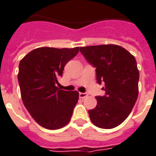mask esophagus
Wrapping results in <instances>:
<instances>
[{
  "mask_svg": "<svg viewBox=\"0 0 156 156\" xmlns=\"http://www.w3.org/2000/svg\"><path fill=\"white\" fill-rule=\"evenodd\" d=\"M79 97H80V98H81V99H84V98H86L87 97H88V94L83 93V92H80V93H79Z\"/></svg>",
  "mask_w": 156,
  "mask_h": 156,
  "instance_id": "34e87169",
  "label": "esophagus"
}]
</instances>
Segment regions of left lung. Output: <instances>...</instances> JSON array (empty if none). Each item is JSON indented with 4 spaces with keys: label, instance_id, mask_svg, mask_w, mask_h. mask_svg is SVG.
I'll return each mask as SVG.
<instances>
[{
    "label": "left lung",
    "instance_id": "obj_1",
    "mask_svg": "<svg viewBox=\"0 0 156 156\" xmlns=\"http://www.w3.org/2000/svg\"><path fill=\"white\" fill-rule=\"evenodd\" d=\"M87 61L97 69V80L105 83V96L97 97L96 108L89 110L90 121L101 129H113L125 120L139 95L140 72L133 55L119 45L80 47Z\"/></svg>",
    "mask_w": 156,
    "mask_h": 156
}]
</instances>
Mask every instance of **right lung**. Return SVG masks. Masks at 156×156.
<instances>
[{"label": "right lung", "mask_w": 156, "mask_h": 156, "mask_svg": "<svg viewBox=\"0 0 156 156\" xmlns=\"http://www.w3.org/2000/svg\"><path fill=\"white\" fill-rule=\"evenodd\" d=\"M78 52L79 47H41L20 61L17 78L23 104L35 122L45 129H61L70 121L79 92L58 89L56 83Z\"/></svg>", "instance_id": "1"}]
</instances>
